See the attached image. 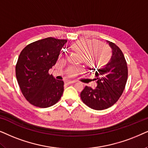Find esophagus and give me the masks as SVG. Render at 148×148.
<instances>
[{
	"label": "esophagus",
	"mask_w": 148,
	"mask_h": 148,
	"mask_svg": "<svg viewBox=\"0 0 148 148\" xmlns=\"http://www.w3.org/2000/svg\"><path fill=\"white\" fill-rule=\"evenodd\" d=\"M75 81L74 80H66V81H65V83L66 84H72V83H74Z\"/></svg>",
	"instance_id": "1"
}]
</instances>
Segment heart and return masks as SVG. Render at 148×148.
<instances>
[{
	"label": "heart",
	"instance_id": "obj_1",
	"mask_svg": "<svg viewBox=\"0 0 148 148\" xmlns=\"http://www.w3.org/2000/svg\"><path fill=\"white\" fill-rule=\"evenodd\" d=\"M72 49L78 53L83 56L84 61L86 64L94 65L101 62L105 57L106 51L103 47L96 45L93 41L79 40L74 43ZM80 67H72L69 72V75L76 76L82 71Z\"/></svg>",
	"mask_w": 148,
	"mask_h": 148
}]
</instances>
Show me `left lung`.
<instances>
[{
	"label": "left lung",
	"mask_w": 148,
	"mask_h": 148,
	"mask_svg": "<svg viewBox=\"0 0 148 148\" xmlns=\"http://www.w3.org/2000/svg\"><path fill=\"white\" fill-rule=\"evenodd\" d=\"M106 42L112 49L111 58L105 66L92 69L95 71L97 87L92 89L86 86L80 93L83 103L96 110L107 109L119 100L128 78L127 62L122 51L114 43Z\"/></svg>",
	"instance_id": "obj_1"
}]
</instances>
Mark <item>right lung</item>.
I'll return each mask as SVG.
<instances>
[{
  "label": "right lung",
  "instance_id": "add662e5",
  "mask_svg": "<svg viewBox=\"0 0 148 148\" xmlns=\"http://www.w3.org/2000/svg\"><path fill=\"white\" fill-rule=\"evenodd\" d=\"M66 42L49 37L27 45L19 54L16 78L21 92L32 105L49 108L60 99L64 82L50 75L49 70L56 64Z\"/></svg>",
  "mask_w": 148,
  "mask_h": 148
}]
</instances>
